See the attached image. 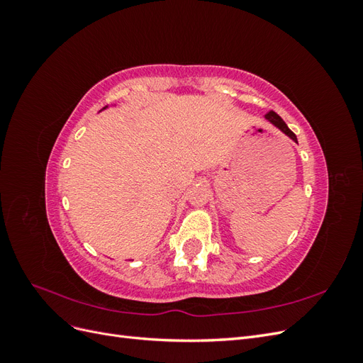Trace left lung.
Returning a JSON list of instances; mask_svg holds the SVG:
<instances>
[{"label": "left lung", "instance_id": "left-lung-1", "mask_svg": "<svg viewBox=\"0 0 363 363\" xmlns=\"http://www.w3.org/2000/svg\"><path fill=\"white\" fill-rule=\"evenodd\" d=\"M265 118L269 121V123L272 124V125H276L277 128H280L284 135L286 136H289L292 140H295L296 142V136L294 135V131L286 125V123H284V121L274 112V111H269L267 115H265Z\"/></svg>", "mask_w": 363, "mask_h": 363}]
</instances>
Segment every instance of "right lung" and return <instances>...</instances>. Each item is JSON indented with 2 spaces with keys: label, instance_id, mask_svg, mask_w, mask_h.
<instances>
[{
  "label": "right lung",
  "instance_id": "1",
  "mask_svg": "<svg viewBox=\"0 0 363 363\" xmlns=\"http://www.w3.org/2000/svg\"><path fill=\"white\" fill-rule=\"evenodd\" d=\"M104 108H106V107H104Z\"/></svg>",
  "mask_w": 363,
  "mask_h": 363
}]
</instances>
